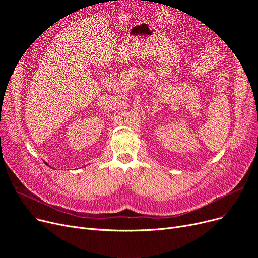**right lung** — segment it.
Returning a JSON list of instances; mask_svg holds the SVG:
<instances>
[{"label":"right lung","mask_w":258,"mask_h":258,"mask_svg":"<svg viewBox=\"0 0 258 258\" xmlns=\"http://www.w3.org/2000/svg\"><path fill=\"white\" fill-rule=\"evenodd\" d=\"M45 163H46V162H45ZM46 165H48V164H47V163H46Z\"/></svg>","instance_id":"1"}]
</instances>
